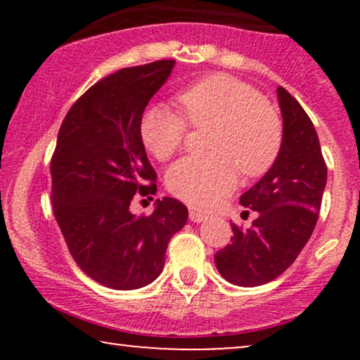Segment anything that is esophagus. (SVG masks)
Returning <instances> with one entry per match:
<instances>
[{
  "mask_svg": "<svg viewBox=\"0 0 360 360\" xmlns=\"http://www.w3.org/2000/svg\"><path fill=\"white\" fill-rule=\"evenodd\" d=\"M190 221L191 223H203V221H206V214L201 213V211L190 210Z\"/></svg>",
  "mask_w": 360,
  "mask_h": 360,
  "instance_id": "1",
  "label": "esophagus"
}]
</instances>
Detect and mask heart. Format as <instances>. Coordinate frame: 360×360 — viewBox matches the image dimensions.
Returning a JSON list of instances; mask_svg holds the SVG:
<instances>
[{
	"label": "heart",
	"instance_id": "1",
	"mask_svg": "<svg viewBox=\"0 0 360 360\" xmlns=\"http://www.w3.org/2000/svg\"><path fill=\"white\" fill-rule=\"evenodd\" d=\"M181 115L188 124L211 126L205 157H184L167 172V188L196 208H210L238 184V165L245 175H260L277 159L282 124L274 108L259 93L229 75H211L179 95ZM185 122L165 106L142 112L139 137L157 160H167L179 149Z\"/></svg>",
	"mask_w": 360,
	"mask_h": 360
}]
</instances>
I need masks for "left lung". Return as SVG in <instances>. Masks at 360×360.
I'll return each mask as SVG.
<instances>
[{"label":"left lung","mask_w":360,"mask_h":360,"mask_svg":"<svg viewBox=\"0 0 360 360\" xmlns=\"http://www.w3.org/2000/svg\"><path fill=\"white\" fill-rule=\"evenodd\" d=\"M282 146L272 167L239 203L257 211L248 231L233 226V243L214 254L221 277L239 287L272 282L295 262L313 234L328 180L319 139L302 105L277 88Z\"/></svg>","instance_id":"left-lung-1"}]
</instances>
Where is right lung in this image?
Wrapping results in <instances>:
<instances>
[{
    "mask_svg": "<svg viewBox=\"0 0 360 360\" xmlns=\"http://www.w3.org/2000/svg\"><path fill=\"white\" fill-rule=\"evenodd\" d=\"M175 60L121 68L95 83L67 112L51 162L52 206L72 257L95 282L136 290L164 270L167 245L188 210L175 198L136 216V193L154 195L155 172L139 137L150 98L169 80Z\"/></svg>",
    "mask_w": 360,
    "mask_h": 360,
    "instance_id": "right-lung-1",
    "label": "right lung"
}]
</instances>
